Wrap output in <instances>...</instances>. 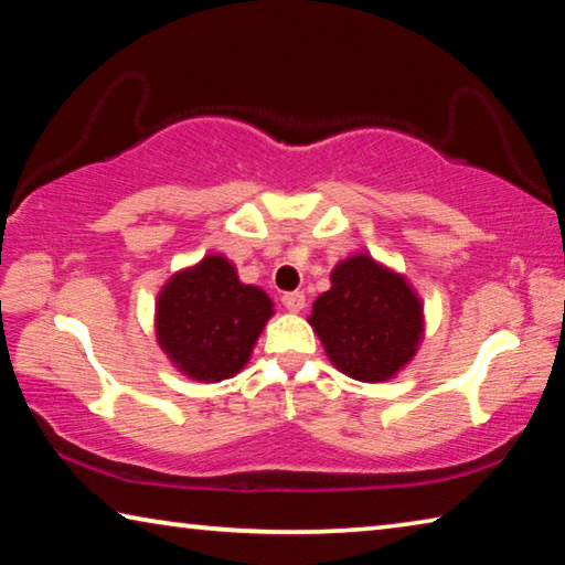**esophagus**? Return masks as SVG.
<instances>
[{
	"label": "esophagus",
	"instance_id": "esophagus-1",
	"mask_svg": "<svg viewBox=\"0 0 565 565\" xmlns=\"http://www.w3.org/2000/svg\"><path fill=\"white\" fill-rule=\"evenodd\" d=\"M281 301L289 311H301L306 306V296H303V291H286L281 296Z\"/></svg>",
	"mask_w": 565,
	"mask_h": 565
}]
</instances>
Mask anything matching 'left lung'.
<instances>
[{
  "label": "left lung",
  "instance_id": "obj_1",
  "mask_svg": "<svg viewBox=\"0 0 565 565\" xmlns=\"http://www.w3.org/2000/svg\"><path fill=\"white\" fill-rule=\"evenodd\" d=\"M317 329L333 366L356 381H386L406 366L424 333V309L404 276L359 254L331 271L313 301Z\"/></svg>",
  "mask_w": 565,
  "mask_h": 565
}]
</instances>
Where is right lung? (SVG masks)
<instances>
[{
	"label": "right lung",
	"mask_w": 565,
	"mask_h": 565,
	"mask_svg": "<svg viewBox=\"0 0 565 565\" xmlns=\"http://www.w3.org/2000/svg\"><path fill=\"white\" fill-rule=\"evenodd\" d=\"M271 306L259 286L238 281L224 256H206L161 289L157 337L186 376L222 381L244 369Z\"/></svg>",
	"instance_id": "add662e5"
}]
</instances>
